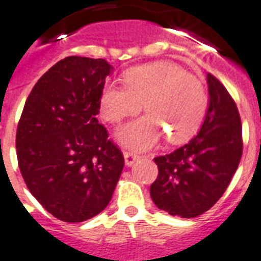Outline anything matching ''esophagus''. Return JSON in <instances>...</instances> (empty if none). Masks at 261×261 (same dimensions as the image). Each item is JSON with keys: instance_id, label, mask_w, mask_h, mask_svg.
Here are the masks:
<instances>
[{"instance_id": "34e87169", "label": "esophagus", "mask_w": 261, "mask_h": 261, "mask_svg": "<svg viewBox=\"0 0 261 261\" xmlns=\"http://www.w3.org/2000/svg\"><path fill=\"white\" fill-rule=\"evenodd\" d=\"M123 155H124V162H126L127 166H133V165H134L139 158H141V156L138 155L137 152L134 151H124Z\"/></svg>"}]
</instances>
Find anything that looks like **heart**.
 <instances>
[{"mask_svg": "<svg viewBox=\"0 0 261 261\" xmlns=\"http://www.w3.org/2000/svg\"><path fill=\"white\" fill-rule=\"evenodd\" d=\"M123 85L106 83L99 96L101 118L118 123L139 110L147 114L116 131L122 145L134 150L151 149L166 135L179 143L196 134L207 110L204 84L169 61L138 65L123 75Z\"/></svg>", "mask_w": 261, "mask_h": 261, "instance_id": "1", "label": "heart"}]
</instances>
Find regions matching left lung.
Returning a JSON list of instances; mask_svg holds the SVG:
<instances>
[{"label": "left lung", "mask_w": 261, "mask_h": 261, "mask_svg": "<svg viewBox=\"0 0 261 261\" xmlns=\"http://www.w3.org/2000/svg\"><path fill=\"white\" fill-rule=\"evenodd\" d=\"M209 107L196 137L175 151L154 158L158 177L150 196L161 211L193 219L209 211L224 194L243 154L241 120L236 103L207 73Z\"/></svg>", "instance_id": "8db88e82"}]
</instances>
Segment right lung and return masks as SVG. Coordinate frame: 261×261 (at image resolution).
<instances>
[{
	"mask_svg": "<svg viewBox=\"0 0 261 261\" xmlns=\"http://www.w3.org/2000/svg\"><path fill=\"white\" fill-rule=\"evenodd\" d=\"M112 65L69 56L49 68L25 101L17 160L29 192L56 219L82 222L109 205L124 160L97 122Z\"/></svg>",
	"mask_w": 261,
	"mask_h": 261,
	"instance_id": "obj_1",
	"label": "right lung"
}]
</instances>
